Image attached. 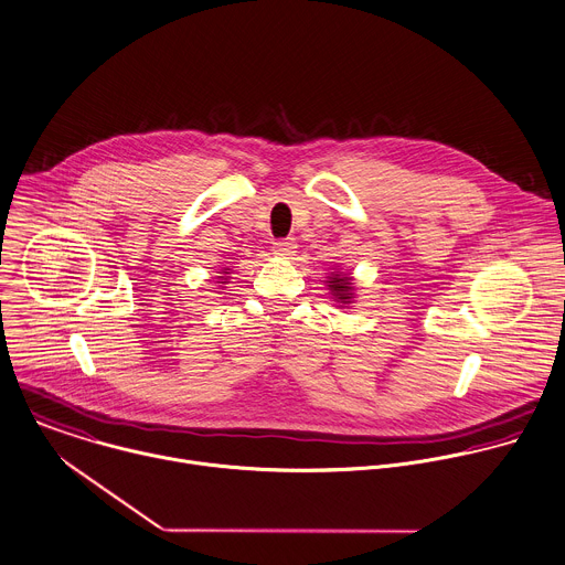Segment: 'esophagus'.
<instances>
[{
    "label": "esophagus",
    "instance_id": "34e87169",
    "mask_svg": "<svg viewBox=\"0 0 565 565\" xmlns=\"http://www.w3.org/2000/svg\"><path fill=\"white\" fill-rule=\"evenodd\" d=\"M273 253L277 257H290V255L297 253V242L295 239H279V242H275Z\"/></svg>",
    "mask_w": 565,
    "mask_h": 565
}]
</instances>
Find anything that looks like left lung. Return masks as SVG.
<instances>
[{
  "mask_svg": "<svg viewBox=\"0 0 565 565\" xmlns=\"http://www.w3.org/2000/svg\"><path fill=\"white\" fill-rule=\"evenodd\" d=\"M326 286L332 295V301L339 306V308H350L356 299V286H354V277L352 273H345L341 268H334L328 273L326 277Z\"/></svg>",
  "mask_w": 565,
  "mask_h": 565,
  "instance_id": "left-lung-1",
  "label": "left lung"
}]
</instances>
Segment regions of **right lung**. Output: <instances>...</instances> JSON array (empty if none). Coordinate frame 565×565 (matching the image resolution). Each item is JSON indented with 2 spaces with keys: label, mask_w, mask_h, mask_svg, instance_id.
Wrapping results in <instances>:
<instances>
[{
  "label": "right lung",
  "mask_w": 565,
  "mask_h": 565,
  "mask_svg": "<svg viewBox=\"0 0 565 565\" xmlns=\"http://www.w3.org/2000/svg\"><path fill=\"white\" fill-rule=\"evenodd\" d=\"M228 275H231V268H222V270H220V275L215 277V279H217V284H222V288L228 284Z\"/></svg>",
  "instance_id": "1"
}]
</instances>
